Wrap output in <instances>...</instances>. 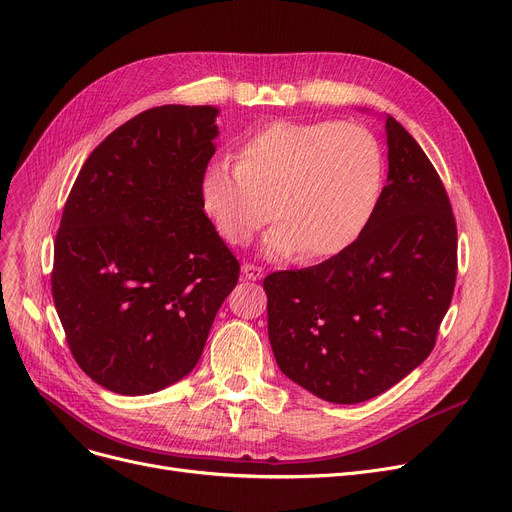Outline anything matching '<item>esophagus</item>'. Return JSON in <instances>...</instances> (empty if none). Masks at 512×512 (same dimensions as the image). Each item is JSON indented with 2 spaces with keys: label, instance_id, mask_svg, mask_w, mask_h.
<instances>
[{
  "label": "esophagus",
  "instance_id": "34e87169",
  "mask_svg": "<svg viewBox=\"0 0 512 512\" xmlns=\"http://www.w3.org/2000/svg\"><path fill=\"white\" fill-rule=\"evenodd\" d=\"M241 273H243V277L250 279V281H258V279L264 277V269H262V266H256V264H252V262L243 264V266H241Z\"/></svg>",
  "mask_w": 512,
  "mask_h": 512
}]
</instances>
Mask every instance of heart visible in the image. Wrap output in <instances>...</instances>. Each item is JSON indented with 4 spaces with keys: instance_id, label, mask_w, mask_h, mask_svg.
<instances>
[{
    "instance_id": "obj_1",
    "label": "heart",
    "mask_w": 512,
    "mask_h": 512,
    "mask_svg": "<svg viewBox=\"0 0 512 512\" xmlns=\"http://www.w3.org/2000/svg\"><path fill=\"white\" fill-rule=\"evenodd\" d=\"M383 156L371 131L335 120H277L241 143L237 166L214 160L202 175L204 208L233 246L273 216L264 248L304 260L344 252L377 206Z\"/></svg>"
}]
</instances>
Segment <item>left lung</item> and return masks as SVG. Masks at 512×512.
Returning <instances> with one entry per match:
<instances>
[{"instance_id":"1","label":"left lung","mask_w":512,"mask_h":512,"mask_svg":"<svg viewBox=\"0 0 512 512\" xmlns=\"http://www.w3.org/2000/svg\"><path fill=\"white\" fill-rule=\"evenodd\" d=\"M387 185L344 252L264 279L283 375L335 404L371 400L431 354L456 283V221L421 145L385 116Z\"/></svg>"}]
</instances>
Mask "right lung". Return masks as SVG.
I'll use <instances>...</instances> for the list:
<instances>
[{
	"label": "right lung",
	"instance_id": "add662e5",
	"mask_svg": "<svg viewBox=\"0 0 512 512\" xmlns=\"http://www.w3.org/2000/svg\"><path fill=\"white\" fill-rule=\"evenodd\" d=\"M214 106H158L85 160L54 243L52 296L79 367L123 396L196 367L239 262L204 214Z\"/></svg>",
	"mask_w": 512,
	"mask_h": 512
}]
</instances>
